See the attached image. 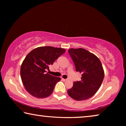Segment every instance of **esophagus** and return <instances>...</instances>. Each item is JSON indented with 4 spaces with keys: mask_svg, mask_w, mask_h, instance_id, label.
<instances>
[{
    "mask_svg": "<svg viewBox=\"0 0 126 126\" xmlns=\"http://www.w3.org/2000/svg\"><path fill=\"white\" fill-rule=\"evenodd\" d=\"M62 80H63V81H67V80H68V79H64V78H62Z\"/></svg>",
    "mask_w": 126,
    "mask_h": 126,
    "instance_id": "esophagus-1",
    "label": "esophagus"
}]
</instances>
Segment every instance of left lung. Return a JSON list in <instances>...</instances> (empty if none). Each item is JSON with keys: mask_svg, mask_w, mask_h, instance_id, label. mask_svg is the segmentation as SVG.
I'll return each mask as SVG.
<instances>
[{"mask_svg": "<svg viewBox=\"0 0 126 126\" xmlns=\"http://www.w3.org/2000/svg\"><path fill=\"white\" fill-rule=\"evenodd\" d=\"M77 72L82 73L81 80L76 81L68 89V95L76 101H83L92 97L98 90L104 73L101 61L94 54L83 48L68 50Z\"/></svg>", "mask_w": 126, "mask_h": 126, "instance_id": "8db88e82", "label": "left lung"}]
</instances>
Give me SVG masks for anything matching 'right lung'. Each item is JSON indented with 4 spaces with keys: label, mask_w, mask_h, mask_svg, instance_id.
Returning a JSON list of instances; mask_svg holds the SVG:
<instances>
[{
    "label": "right lung",
    "mask_w": 126,
    "mask_h": 126,
    "mask_svg": "<svg viewBox=\"0 0 126 126\" xmlns=\"http://www.w3.org/2000/svg\"><path fill=\"white\" fill-rule=\"evenodd\" d=\"M65 50L50 46L34 49L28 54L20 68V76L27 91L33 97L44 98L52 93L61 78L47 73V69Z\"/></svg>",
    "instance_id": "right-lung-1"
}]
</instances>
